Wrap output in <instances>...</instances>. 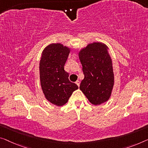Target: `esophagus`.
Instances as JSON below:
<instances>
[{
    "label": "esophagus",
    "mask_w": 148,
    "mask_h": 148,
    "mask_svg": "<svg viewBox=\"0 0 148 148\" xmlns=\"http://www.w3.org/2000/svg\"><path fill=\"white\" fill-rule=\"evenodd\" d=\"M76 84H77V86H78L79 87L80 86V82L79 81V80H77L76 82Z\"/></svg>",
    "instance_id": "34e87169"
}]
</instances>
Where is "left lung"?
<instances>
[{
	"mask_svg": "<svg viewBox=\"0 0 148 148\" xmlns=\"http://www.w3.org/2000/svg\"><path fill=\"white\" fill-rule=\"evenodd\" d=\"M108 46L102 42L89 44L79 52L84 78L80 89L94 105L109 100L114 84L112 61Z\"/></svg>",
	"mask_w": 148,
	"mask_h": 148,
	"instance_id": "1",
	"label": "left lung"
}]
</instances>
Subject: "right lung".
Returning <instances> with one entry per match:
<instances>
[{
	"label": "right lung",
	"mask_w": 148,
	"mask_h": 148,
	"mask_svg": "<svg viewBox=\"0 0 148 148\" xmlns=\"http://www.w3.org/2000/svg\"><path fill=\"white\" fill-rule=\"evenodd\" d=\"M70 49L60 43L50 44L44 49L40 60V80L45 98L53 104L62 106L67 103L78 88L69 80L64 70Z\"/></svg>",
	"instance_id": "right-lung-1"
}]
</instances>
